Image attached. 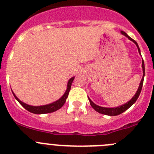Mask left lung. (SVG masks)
Wrapping results in <instances>:
<instances>
[{
    "label": "left lung",
    "mask_w": 154,
    "mask_h": 154,
    "mask_svg": "<svg viewBox=\"0 0 154 154\" xmlns=\"http://www.w3.org/2000/svg\"><path fill=\"white\" fill-rule=\"evenodd\" d=\"M121 33H122V35H125L126 38H128L130 39V41H132L133 43H135L136 45H137V48H138L139 53L140 54V48H139L137 42H136L135 40H133V38H130V37L129 36V35H128L126 32H124V31H121ZM142 68H143V78H142V79H141L140 85H139V88L137 91V93L134 95V96H133V97L132 98L130 101L128 102V103H125V104L122 105V106H118V107H115V108H106V107H102V106H97V105L95 104V103H94L93 102H92V100H91V99L89 98V103H90L91 106H92L94 109L96 110V112H99V113L104 114V115H108V116H117V115H119V114H121V113H123V112H125L126 110H127L132 105H133L134 103H135V102L137 101V99H138L139 96H140V94L141 90H142L143 83V79H144V75H145V66H144L143 59V61H142Z\"/></svg>",
    "instance_id": "8db88e82"
}]
</instances>
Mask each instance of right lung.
<instances>
[{
	"instance_id": "right-lung-1",
	"label": "right lung",
	"mask_w": 154,
	"mask_h": 154,
	"mask_svg": "<svg viewBox=\"0 0 154 154\" xmlns=\"http://www.w3.org/2000/svg\"><path fill=\"white\" fill-rule=\"evenodd\" d=\"M75 77H72L70 79L68 82V85H67V89L65 91V94L63 96L60 98V99L57 100V101L54 102L52 103H50V104L45 105V106H30V105L26 104V103H23L21 102L17 96L14 95L13 92V95L14 96L16 99H17L18 103L24 107L25 109H27L29 112H32V113L35 114H45V113H49V112H53L56 111V110L59 109L60 108H62L63 106V105L65 104V101H66V99H67L68 96H69V92L71 89V85H72V81L74 80Z\"/></svg>"
}]
</instances>
